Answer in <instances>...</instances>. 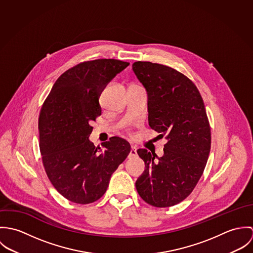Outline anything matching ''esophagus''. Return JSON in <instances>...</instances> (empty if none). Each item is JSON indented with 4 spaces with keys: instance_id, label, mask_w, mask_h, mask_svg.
<instances>
[{
    "instance_id": "obj_1",
    "label": "esophagus",
    "mask_w": 253,
    "mask_h": 253,
    "mask_svg": "<svg viewBox=\"0 0 253 253\" xmlns=\"http://www.w3.org/2000/svg\"><path fill=\"white\" fill-rule=\"evenodd\" d=\"M137 156V149L134 146H131L130 152H129V158H134Z\"/></svg>"
}]
</instances>
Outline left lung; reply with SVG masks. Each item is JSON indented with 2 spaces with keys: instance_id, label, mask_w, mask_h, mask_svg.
<instances>
[{
  "instance_id": "8db88e82",
  "label": "left lung",
  "mask_w": 253,
  "mask_h": 253,
  "mask_svg": "<svg viewBox=\"0 0 253 253\" xmlns=\"http://www.w3.org/2000/svg\"><path fill=\"white\" fill-rule=\"evenodd\" d=\"M132 70L147 91L149 126L168 140L160 158L137 150L146 169L136 190L147 204L169 208L185 200L204 172L211 145L209 119L200 91L183 74L147 61L134 62Z\"/></svg>"
}]
</instances>
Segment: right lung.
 <instances>
[{
  "instance_id": "1",
  "label": "right lung",
  "mask_w": 253,
  "mask_h": 253,
  "mask_svg": "<svg viewBox=\"0 0 253 253\" xmlns=\"http://www.w3.org/2000/svg\"><path fill=\"white\" fill-rule=\"evenodd\" d=\"M128 65L117 59L80 63L56 80L43 102L39 118L42 164L53 187L70 202L99 200L130 152L129 143L120 137L102 143L104 150L88 139L91 123L101 115V92Z\"/></svg>"
}]
</instances>
